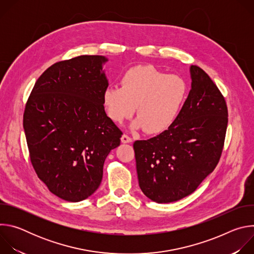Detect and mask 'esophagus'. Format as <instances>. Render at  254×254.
Listing matches in <instances>:
<instances>
[{"instance_id":"obj_1","label":"esophagus","mask_w":254,"mask_h":254,"mask_svg":"<svg viewBox=\"0 0 254 254\" xmlns=\"http://www.w3.org/2000/svg\"><path fill=\"white\" fill-rule=\"evenodd\" d=\"M121 139H122V142H124V143H128V142L132 141V138L130 136H128L127 134H123Z\"/></svg>"}]
</instances>
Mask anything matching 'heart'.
I'll use <instances>...</instances> for the list:
<instances>
[{
	"label": "heart",
	"mask_w": 254,
	"mask_h": 254,
	"mask_svg": "<svg viewBox=\"0 0 254 254\" xmlns=\"http://www.w3.org/2000/svg\"><path fill=\"white\" fill-rule=\"evenodd\" d=\"M187 92L185 81L177 75H166L152 65L129 68L120 87H108L103 93L107 116L122 124L131 117L135 106L134 128L159 133L176 119Z\"/></svg>",
	"instance_id": "b5f03b06"
}]
</instances>
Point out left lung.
Listing matches in <instances>:
<instances>
[{
    "label": "left lung",
    "instance_id": "1",
    "mask_svg": "<svg viewBox=\"0 0 254 254\" xmlns=\"http://www.w3.org/2000/svg\"><path fill=\"white\" fill-rule=\"evenodd\" d=\"M190 74L189 95L168 129L133 143L139 188L157 203L192 194L213 172L223 150L225 99L203 69L192 65Z\"/></svg>",
    "mask_w": 254,
    "mask_h": 254
}]
</instances>
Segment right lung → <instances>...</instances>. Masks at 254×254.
Listing matches in <instances>:
<instances>
[{
    "label": "right lung",
    "mask_w": 254,
    "mask_h": 254,
    "mask_svg": "<svg viewBox=\"0 0 254 254\" xmlns=\"http://www.w3.org/2000/svg\"><path fill=\"white\" fill-rule=\"evenodd\" d=\"M100 55L57 62L36 81L23 127L31 163L49 191L79 202L99 187L103 164L120 146L122 130L105 114L108 86Z\"/></svg>",
    "instance_id": "1"
}]
</instances>
